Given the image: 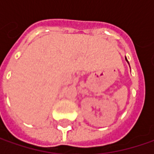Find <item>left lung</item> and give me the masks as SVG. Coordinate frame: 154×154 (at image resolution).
<instances>
[{
  "label": "left lung",
  "mask_w": 154,
  "mask_h": 154,
  "mask_svg": "<svg viewBox=\"0 0 154 154\" xmlns=\"http://www.w3.org/2000/svg\"><path fill=\"white\" fill-rule=\"evenodd\" d=\"M125 59H126V61H127V62L128 63V60H127V58H126V57H125ZM128 64H129V63H128Z\"/></svg>",
  "instance_id": "obj_1"
}]
</instances>
